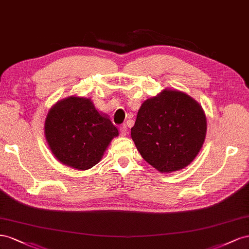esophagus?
Masks as SVG:
<instances>
[{
	"instance_id": "34e87169",
	"label": "esophagus",
	"mask_w": 249,
	"mask_h": 249,
	"mask_svg": "<svg viewBox=\"0 0 249 249\" xmlns=\"http://www.w3.org/2000/svg\"><path fill=\"white\" fill-rule=\"evenodd\" d=\"M120 132H121V136L125 137L127 133H128V128H127V126L124 124L120 127Z\"/></svg>"
}]
</instances>
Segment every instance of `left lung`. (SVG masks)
<instances>
[{
	"label": "left lung",
	"mask_w": 249,
	"mask_h": 249,
	"mask_svg": "<svg viewBox=\"0 0 249 249\" xmlns=\"http://www.w3.org/2000/svg\"><path fill=\"white\" fill-rule=\"evenodd\" d=\"M207 136V117L195 99L165 89L141 105L131 139L149 165L161 173L178 171L195 160Z\"/></svg>",
	"instance_id": "8db88e82"
}]
</instances>
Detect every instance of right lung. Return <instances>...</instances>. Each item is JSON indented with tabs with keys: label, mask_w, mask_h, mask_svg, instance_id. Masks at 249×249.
I'll return each mask as SVG.
<instances>
[{
	"label": "right lung",
	"mask_w": 249,
	"mask_h": 249,
	"mask_svg": "<svg viewBox=\"0 0 249 249\" xmlns=\"http://www.w3.org/2000/svg\"><path fill=\"white\" fill-rule=\"evenodd\" d=\"M118 136L117 127L106 113L96 109L90 98L61 99L50 108L45 121L46 141L55 159L80 171L97 165Z\"/></svg>",
	"instance_id": "add662e5"
}]
</instances>
